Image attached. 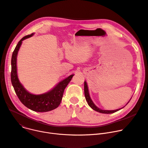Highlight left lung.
Instances as JSON below:
<instances>
[{
  "mask_svg": "<svg viewBox=\"0 0 148 148\" xmlns=\"http://www.w3.org/2000/svg\"><path fill=\"white\" fill-rule=\"evenodd\" d=\"M84 95H85V97H86V101H87L88 104L89 105V106L91 107V109H92L94 110H95L96 112H98L99 113H105V114H110V113H114L116 112H117L118 110L122 109V108H121V109H119L114 110H101V109H99V107H97L95 104H94V103L92 102V101L91 100V98L90 97L88 89V86H87V83H86V81L84 82ZM129 101H130V100H129Z\"/></svg>",
  "mask_w": 148,
  "mask_h": 148,
  "instance_id": "left-lung-1",
  "label": "left lung"
}]
</instances>
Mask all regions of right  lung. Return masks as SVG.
Wrapping results in <instances>:
<instances>
[{"label": "right lung", "instance_id": "right-lung-1", "mask_svg": "<svg viewBox=\"0 0 148 148\" xmlns=\"http://www.w3.org/2000/svg\"><path fill=\"white\" fill-rule=\"evenodd\" d=\"M33 35L32 33L23 37L13 52L11 60V82L17 96L23 105L34 112H46L57 108L60 104L64 90L70 82L74 74L65 78L54 88L42 95H32L26 90L20 83L18 77L16 57L22 41L25 39L31 37Z\"/></svg>", "mask_w": 148, "mask_h": 148}]
</instances>
